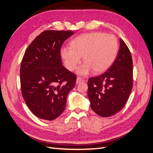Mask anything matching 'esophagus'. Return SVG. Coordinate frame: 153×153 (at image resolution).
I'll use <instances>...</instances> for the list:
<instances>
[{
    "mask_svg": "<svg viewBox=\"0 0 153 153\" xmlns=\"http://www.w3.org/2000/svg\"><path fill=\"white\" fill-rule=\"evenodd\" d=\"M82 81H83V80H82V78H80V77H77L76 80V84H80V83H81Z\"/></svg>",
    "mask_w": 153,
    "mask_h": 153,
    "instance_id": "esophagus-1",
    "label": "esophagus"
}]
</instances>
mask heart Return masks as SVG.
I'll use <instances>...</instances> for the list:
<instances>
[{
  "label": "heart",
  "mask_w": 153,
  "mask_h": 153,
  "mask_svg": "<svg viewBox=\"0 0 153 153\" xmlns=\"http://www.w3.org/2000/svg\"><path fill=\"white\" fill-rule=\"evenodd\" d=\"M118 50V41L114 35L91 32L74 38L70 47L61 49V55L70 71L75 70L83 56L85 62L78 68L77 73L85 76L92 71L100 74L107 70L116 59Z\"/></svg>",
  "instance_id": "heart-1"
}]
</instances>
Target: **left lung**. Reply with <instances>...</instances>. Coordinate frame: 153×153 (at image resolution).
I'll use <instances>...</instances> for the list:
<instances>
[{
    "label": "left lung",
    "mask_w": 153,
    "mask_h": 153,
    "mask_svg": "<svg viewBox=\"0 0 153 153\" xmlns=\"http://www.w3.org/2000/svg\"><path fill=\"white\" fill-rule=\"evenodd\" d=\"M87 83L91 107L100 116L110 117L124 107L133 87V61L122 39L112 65L102 75L90 78Z\"/></svg>",
    "instance_id": "1"
}]
</instances>
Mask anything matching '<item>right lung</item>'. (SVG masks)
<instances>
[{"label":"right lung","instance_id":"obj_1","mask_svg":"<svg viewBox=\"0 0 153 153\" xmlns=\"http://www.w3.org/2000/svg\"><path fill=\"white\" fill-rule=\"evenodd\" d=\"M74 34L71 30H45L29 45L20 67L23 98L36 117L52 121L66 107L76 76L62 66L61 48Z\"/></svg>","mask_w":153,"mask_h":153}]
</instances>
